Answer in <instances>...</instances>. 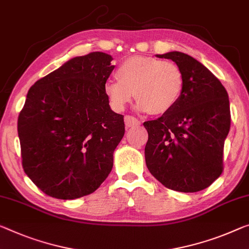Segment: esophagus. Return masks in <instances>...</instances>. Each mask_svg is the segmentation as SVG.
Listing matches in <instances>:
<instances>
[{"label": "esophagus", "instance_id": "1", "mask_svg": "<svg viewBox=\"0 0 249 249\" xmlns=\"http://www.w3.org/2000/svg\"><path fill=\"white\" fill-rule=\"evenodd\" d=\"M124 124H125V127H127V128H131V127H135V125H139L141 122L138 120L136 117L125 116L124 117Z\"/></svg>", "mask_w": 249, "mask_h": 249}]
</instances>
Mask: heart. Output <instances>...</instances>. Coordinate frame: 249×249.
<instances>
[{"label":"heart","mask_w":249,"mask_h":249,"mask_svg":"<svg viewBox=\"0 0 249 249\" xmlns=\"http://www.w3.org/2000/svg\"><path fill=\"white\" fill-rule=\"evenodd\" d=\"M117 81L109 80L103 92L111 108L122 111L137 99V108L151 114L169 112L180 99L185 76L177 63L154 56H130L116 71Z\"/></svg>","instance_id":"obj_1"}]
</instances>
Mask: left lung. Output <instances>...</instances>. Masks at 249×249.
<instances>
[{"label": "left lung", "mask_w": 249, "mask_h": 249, "mask_svg": "<svg viewBox=\"0 0 249 249\" xmlns=\"http://www.w3.org/2000/svg\"><path fill=\"white\" fill-rule=\"evenodd\" d=\"M157 58L177 63L185 86L169 112L143 122L148 131L146 164L167 188L196 193L223 173L224 143L231 129L228 93L204 64L186 53L173 51Z\"/></svg>", "instance_id": "8db88e82"}]
</instances>
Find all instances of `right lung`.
<instances>
[{
  "mask_svg": "<svg viewBox=\"0 0 249 249\" xmlns=\"http://www.w3.org/2000/svg\"><path fill=\"white\" fill-rule=\"evenodd\" d=\"M112 56H75L30 88L18 114L22 166L34 185L58 199L92 194L113 167L124 116L103 92Z\"/></svg>",
  "mask_w": 249,
  "mask_h": 249,
  "instance_id": "right-lung-1",
  "label": "right lung"
}]
</instances>
